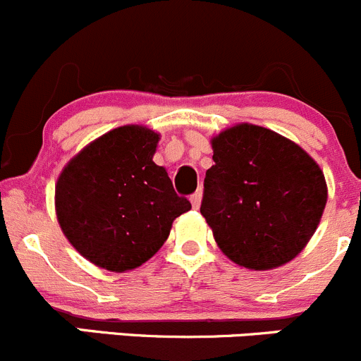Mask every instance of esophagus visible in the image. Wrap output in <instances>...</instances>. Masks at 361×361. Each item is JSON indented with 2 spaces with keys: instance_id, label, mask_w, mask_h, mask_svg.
<instances>
[{
  "instance_id": "1",
  "label": "esophagus",
  "mask_w": 361,
  "mask_h": 361,
  "mask_svg": "<svg viewBox=\"0 0 361 361\" xmlns=\"http://www.w3.org/2000/svg\"><path fill=\"white\" fill-rule=\"evenodd\" d=\"M191 203H192V207H195V209H198L200 203H202V189H198V191L192 192V195H191Z\"/></svg>"
}]
</instances>
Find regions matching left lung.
Wrapping results in <instances>:
<instances>
[{
    "mask_svg": "<svg viewBox=\"0 0 361 361\" xmlns=\"http://www.w3.org/2000/svg\"><path fill=\"white\" fill-rule=\"evenodd\" d=\"M212 149L200 212L221 251L251 270L293 259L326 205L317 163L291 140L255 124L223 131Z\"/></svg>",
    "mask_w": 361,
    "mask_h": 361,
    "instance_id": "8db88e82",
    "label": "left lung"
}]
</instances>
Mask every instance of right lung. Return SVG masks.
Wrapping results in <instances>:
<instances>
[{
  "label": "right lung",
  "mask_w": 361,
  "mask_h": 361,
  "mask_svg": "<svg viewBox=\"0 0 361 361\" xmlns=\"http://www.w3.org/2000/svg\"><path fill=\"white\" fill-rule=\"evenodd\" d=\"M159 135L121 126L78 152L56 184L61 230L84 258L112 272L147 262L191 203L152 161Z\"/></svg>",
  "instance_id": "1"
}]
</instances>
